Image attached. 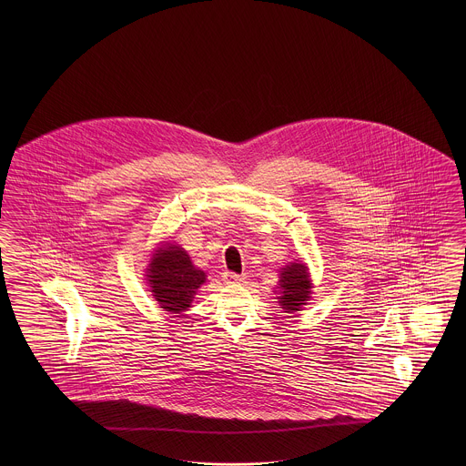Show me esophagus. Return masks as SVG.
I'll list each match as a JSON object with an SVG mask.
<instances>
[{"mask_svg": "<svg viewBox=\"0 0 466 466\" xmlns=\"http://www.w3.org/2000/svg\"><path fill=\"white\" fill-rule=\"evenodd\" d=\"M224 282L238 285V283L244 282V277L238 275V273H232V271H226V273H224Z\"/></svg>", "mask_w": 466, "mask_h": 466, "instance_id": "1", "label": "esophagus"}]
</instances>
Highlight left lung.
Returning <instances> with one entry per match:
<instances>
[{
    "instance_id": "left-lung-1",
    "label": "left lung",
    "mask_w": 466,
    "mask_h": 466,
    "mask_svg": "<svg viewBox=\"0 0 466 466\" xmlns=\"http://www.w3.org/2000/svg\"><path fill=\"white\" fill-rule=\"evenodd\" d=\"M280 306L285 312H296L310 297V280L302 263H292L280 273Z\"/></svg>"
}]
</instances>
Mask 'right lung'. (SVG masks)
Segmentation results:
<instances>
[{"instance_id":"1","label":"right lung","mask_w":466,"mask_h":466,"mask_svg":"<svg viewBox=\"0 0 466 466\" xmlns=\"http://www.w3.org/2000/svg\"><path fill=\"white\" fill-rule=\"evenodd\" d=\"M148 283L162 309L179 314L187 309L205 273L195 268L189 256L179 246L160 248L148 265Z\"/></svg>"}]
</instances>
